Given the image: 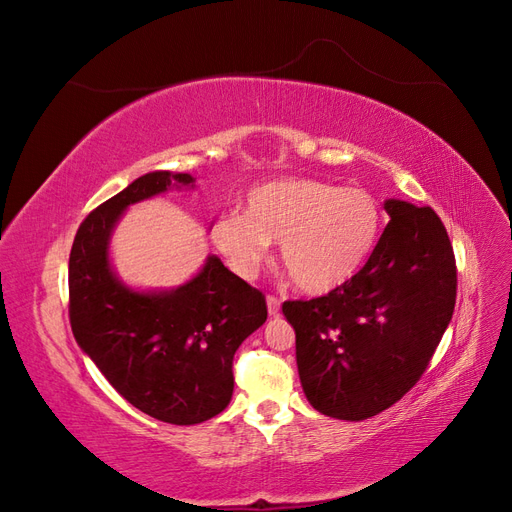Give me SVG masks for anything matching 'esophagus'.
I'll list each match as a JSON object with an SVG mask.
<instances>
[{
  "label": "esophagus",
  "mask_w": 512,
  "mask_h": 512,
  "mask_svg": "<svg viewBox=\"0 0 512 512\" xmlns=\"http://www.w3.org/2000/svg\"><path fill=\"white\" fill-rule=\"evenodd\" d=\"M267 307H269V316H277V314H280V299H277L275 294H269Z\"/></svg>",
  "instance_id": "esophagus-1"
}]
</instances>
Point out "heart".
Returning a JSON list of instances; mask_svg holds the SVG:
<instances>
[{
  "instance_id": "heart-1",
  "label": "heart",
  "mask_w": 512,
  "mask_h": 512,
  "mask_svg": "<svg viewBox=\"0 0 512 512\" xmlns=\"http://www.w3.org/2000/svg\"><path fill=\"white\" fill-rule=\"evenodd\" d=\"M382 230L378 198L365 188H337L312 177L260 183L245 194L243 213L213 224V241L241 275L280 241V260L303 292L324 294L359 273Z\"/></svg>"
}]
</instances>
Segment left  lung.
<instances>
[{"label":"left lung","mask_w":512,"mask_h":512,"mask_svg":"<svg viewBox=\"0 0 512 512\" xmlns=\"http://www.w3.org/2000/svg\"><path fill=\"white\" fill-rule=\"evenodd\" d=\"M365 267L309 301H284L305 397L339 421L391 408L421 380L453 318L457 267L438 213L386 200Z\"/></svg>","instance_id":"left-lung-1"}]
</instances>
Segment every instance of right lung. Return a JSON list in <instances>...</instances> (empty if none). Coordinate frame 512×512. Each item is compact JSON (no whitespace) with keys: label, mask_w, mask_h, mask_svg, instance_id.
Listing matches in <instances>:
<instances>
[{"label":"right lung","mask_w":512,"mask_h":512,"mask_svg":"<svg viewBox=\"0 0 512 512\" xmlns=\"http://www.w3.org/2000/svg\"><path fill=\"white\" fill-rule=\"evenodd\" d=\"M190 185L156 170L132 181L81 222L70 250L68 314L74 339L134 408L173 425L220 414L232 397V359L267 320L265 294L209 256L194 280L170 292H134L108 262V239L128 205Z\"/></svg>","instance_id":"right-lung-1"}]
</instances>
